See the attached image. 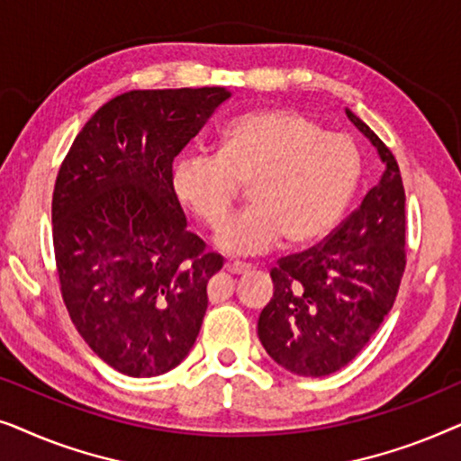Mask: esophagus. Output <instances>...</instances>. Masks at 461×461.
<instances>
[{"label": "esophagus", "instance_id": "34e87169", "mask_svg": "<svg viewBox=\"0 0 461 461\" xmlns=\"http://www.w3.org/2000/svg\"><path fill=\"white\" fill-rule=\"evenodd\" d=\"M224 270L230 275H245L251 270V264H245V262H226L224 264Z\"/></svg>", "mask_w": 461, "mask_h": 461}]
</instances>
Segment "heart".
<instances>
[{
  "label": "heart",
  "mask_w": 461,
  "mask_h": 461,
  "mask_svg": "<svg viewBox=\"0 0 461 461\" xmlns=\"http://www.w3.org/2000/svg\"><path fill=\"white\" fill-rule=\"evenodd\" d=\"M361 174V150L350 136L325 131L300 111L270 106L232 119L218 155H180L172 188L199 222L216 229L238 188L249 184L252 205L221 223L213 243L224 254L254 256L281 237L304 248L330 235Z\"/></svg>",
  "instance_id": "1"
}]
</instances>
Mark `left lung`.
<instances>
[{
  "label": "left lung",
  "instance_id": "8db88e82",
  "mask_svg": "<svg viewBox=\"0 0 461 461\" xmlns=\"http://www.w3.org/2000/svg\"><path fill=\"white\" fill-rule=\"evenodd\" d=\"M374 144L384 174L339 229L270 270L273 298L258 338L276 365L304 377L336 374L365 348L394 304L405 270V188L394 155L346 109Z\"/></svg>",
  "mask_w": 461,
  "mask_h": 461
}]
</instances>
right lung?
<instances>
[{"mask_svg": "<svg viewBox=\"0 0 461 461\" xmlns=\"http://www.w3.org/2000/svg\"><path fill=\"white\" fill-rule=\"evenodd\" d=\"M232 94L131 90L94 113L52 197L60 292L86 344L119 374L155 377L185 361L222 258L186 230L174 157Z\"/></svg>", "mask_w": 461, "mask_h": 461, "instance_id": "right-lung-1", "label": "right lung"}]
</instances>
